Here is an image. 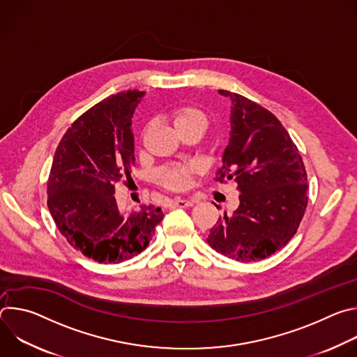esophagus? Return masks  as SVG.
I'll list each match as a JSON object with an SVG mask.
<instances>
[{"instance_id": "esophagus-1", "label": "esophagus", "mask_w": 357, "mask_h": 357, "mask_svg": "<svg viewBox=\"0 0 357 357\" xmlns=\"http://www.w3.org/2000/svg\"><path fill=\"white\" fill-rule=\"evenodd\" d=\"M193 200H190V199H181V197H178V199H175V200H172V206H175V208H190V206H193Z\"/></svg>"}]
</instances>
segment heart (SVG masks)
Instances as JSON below:
<instances>
[{
	"instance_id": "obj_1",
	"label": "heart",
	"mask_w": 357,
	"mask_h": 357,
	"mask_svg": "<svg viewBox=\"0 0 357 357\" xmlns=\"http://www.w3.org/2000/svg\"><path fill=\"white\" fill-rule=\"evenodd\" d=\"M171 120L176 131L190 124H206L205 116H203L199 110L189 106H182L175 109L171 113ZM193 172H195V167L192 165H172V167L162 168L158 175L165 188L171 190H183L189 186Z\"/></svg>"
}]
</instances>
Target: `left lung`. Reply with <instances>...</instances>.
I'll list each match as a JSON object with an SVG mask.
<instances>
[{"label": "left lung", "mask_w": 357, "mask_h": 357, "mask_svg": "<svg viewBox=\"0 0 357 357\" xmlns=\"http://www.w3.org/2000/svg\"><path fill=\"white\" fill-rule=\"evenodd\" d=\"M219 94L231 100V107L230 138L216 181L237 183L240 205L231 215L225 212L206 241L231 260L257 261L296 233L308 203L307 171L274 114L240 94Z\"/></svg>", "instance_id": "1"}]
</instances>
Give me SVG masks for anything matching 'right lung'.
Returning a JSON list of instances; mask_svg holds the SVG:
<instances>
[{
    "label": "right lung",
    "mask_w": 357,
    "mask_h": 357,
    "mask_svg": "<svg viewBox=\"0 0 357 357\" xmlns=\"http://www.w3.org/2000/svg\"><path fill=\"white\" fill-rule=\"evenodd\" d=\"M145 93L121 91L82 114L62 137L47 179V208L62 236L83 256L121 263L146 248L164 219L161 208L126 213L116 183L131 175V119Z\"/></svg>",
    "instance_id": "obj_1"
}]
</instances>
